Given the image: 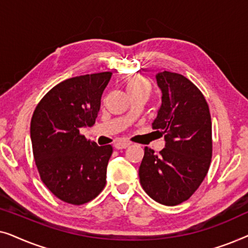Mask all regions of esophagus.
<instances>
[{
  "instance_id": "1",
  "label": "esophagus",
  "mask_w": 248,
  "mask_h": 248,
  "mask_svg": "<svg viewBox=\"0 0 248 248\" xmlns=\"http://www.w3.org/2000/svg\"><path fill=\"white\" fill-rule=\"evenodd\" d=\"M128 145H130V142L127 141H117L116 143L114 144V147L117 149V150H121V149H126Z\"/></svg>"
}]
</instances>
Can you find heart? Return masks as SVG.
Segmentation results:
<instances>
[{
	"instance_id": "b5f03b06",
	"label": "heart",
	"mask_w": 248,
	"mask_h": 248,
	"mask_svg": "<svg viewBox=\"0 0 248 248\" xmlns=\"http://www.w3.org/2000/svg\"><path fill=\"white\" fill-rule=\"evenodd\" d=\"M126 89L130 94L140 93V91H145V93H149V91H150V83L143 79V78L134 77L127 81Z\"/></svg>"
}]
</instances>
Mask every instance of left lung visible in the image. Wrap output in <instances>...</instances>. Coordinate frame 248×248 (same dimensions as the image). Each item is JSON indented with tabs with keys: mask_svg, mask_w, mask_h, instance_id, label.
I'll return each mask as SVG.
<instances>
[{
	"mask_svg": "<svg viewBox=\"0 0 248 248\" xmlns=\"http://www.w3.org/2000/svg\"><path fill=\"white\" fill-rule=\"evenodd\" d=\"M155 79L162 96L152 127L165 135L166 144L159 155L144 148L139 176L152 200L177 205L191 198L208 174L212 158L211 115L203 93L187 78L164 71Z\"/></svg>",
	"mask_w": 248,
	"mask_h": 248,
	"instance_id": "obj_1",
	"label": "left lung"
}]
</instances>
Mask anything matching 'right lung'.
<instances>
[{
    "label": "right lung",
    "instance_id": "1",
    "mask_svg": "<svg viewBox=\"0 0 248 248\" xmlns=\"http://www.w3.org/2000/svg\"><path fill=\"white\" fill-rule=\"evenodd\" d=\"M111 72L64 80L37 105L30 123L32 152L46 187L61 201L81 205L106 185L110 144L99 147L80 134L93 126Z\"/></svg>",
    "mask_w": 248,
    "mask_h": 248
}]
</instances>
